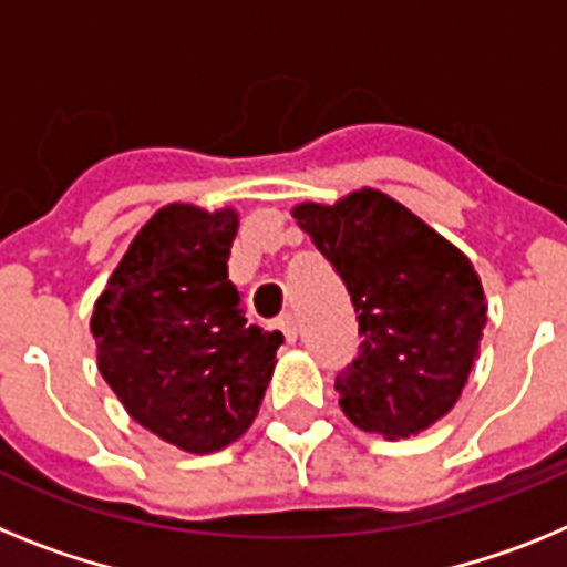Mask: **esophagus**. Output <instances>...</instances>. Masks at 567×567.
<instances>
[{"label":"esophagus","mask_w":567,"mask_h":567,"mask_svg":"<svg viewBox=\"0 0 567 567\" xmlns=\"http://www.w3.org/2000/svg\"><path fill=\"white\" fill-rule=\"evenodd\" d=\"M274 328H277V331H282V337L288 339V342H293L299 333V324H297V317H293V313H282V317L274 322Z\"/></svg>","instance_id":"esophagus-1"}]
</instances>
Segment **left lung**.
I'll return each instance as SVG.
<instances>
[{
  "instance_id": "8db88e82",
  "label": "left lung",
  "mask_w": 567,
  "mask_h": 567,
  "mask_svg": "<svg viewBox=\"0 0 567 567\" xmlns=\"http://www.w3.org/2000/svg\"><path fill=\"white\" fill-rule=\"evenodd\" d=\"M293 219L357 313L362 342L333 385L344 416L385 440L425 431L460 400L488 322L474 265L371 188L331 208L299 205Z\"/></svg>"
}]
</instances>
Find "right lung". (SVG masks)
I'll list each match as a JSON object with an SVG mask.
<instances>
[{
	"label": "right lung",
	"mask_w": 567,
	"mask_h": 567,
	"mask_svg": "<svg viewBox=\"0 0 567 567\" xmlns=\"http://www.w3.org/2000/svg\"><path fill=\"white\" fill-rule=\"evenodd\" d=\"M234 210L167 205L136 234L91 331L100 373L159 440L210 454L243 436L274 373L279 331L248 322L228 279Z\"/></svg>",
	"instance_id": "obj_1"
}]
</instances>
